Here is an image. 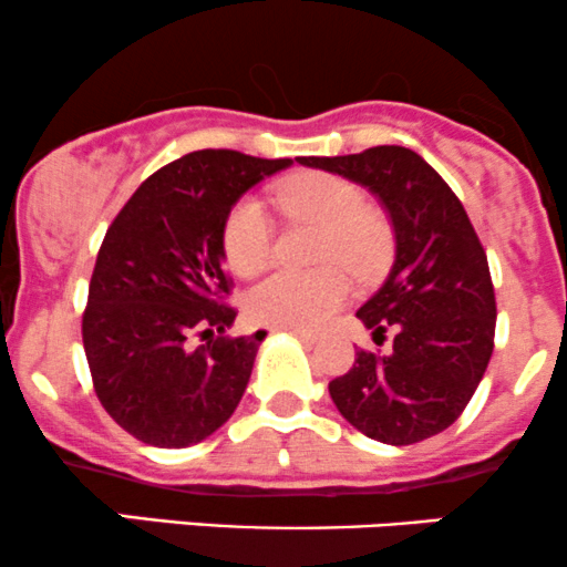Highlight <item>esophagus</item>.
<instances>
[{
  "mask_svg": "<svg viewBox=\"0 0 567 567\" xmlns=\"http://www.w3.org/2000/svg\"><path fill=\"white\" fill-rule=\"evenodd\" d=\"M286 332H289L291 337H297V340H302V342H316V334L308 332V329H286Z\"/></svg>",
  "mask_w": 567,
  "mask_h": 567,
  "instance_id": "obj_1",
  "label": "esophagus"
}]
</instances>
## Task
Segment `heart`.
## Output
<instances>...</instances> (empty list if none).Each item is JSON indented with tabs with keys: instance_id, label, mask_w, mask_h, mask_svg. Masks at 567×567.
<instances>
[{
	"instance_id": "obj_1",
	"label": "heart",
	"mask_w": 567,
	"mask_h": 567,
	"mask_svg": "<svg viewBox=\"0 0 567 567\" xmlns=\"http://www.w3.org/2000/svg\"><path fill=\"white\" fill-rule=\"evenodd\" d=\"M276 200L295 219L323 227L318 262L332 267L316 272H272L249 289L246 313L262 327L316 329L351 297V281L333 265L346 267L359 281L378 276L391 246L388 227L367 208L364 189L334 174L295 176L276 189ZM221 249L238 276L262 270L272 251V221L262 203L254 198L235 203L221 227Z\"/></svg>"
}]
</instances>
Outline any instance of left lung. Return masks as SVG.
Wrapping results in <instances>:
<instances>
[{"label": "left lung", "mask_w": 567, "mask_h": 567, "mask_svg": "<svg viewBox=\"0 0 567 567\" xmlns=\"http://www.w3.org/2000/svg\"><path fill=\"white\" fill-rule=\"evenodd\" d=\"M340 174L385 206L396 259L378 295L355 310L388 353L359 351L329 383V396L353 429L383 444H415L453 425L493 355L495 291L487 254L447 182L406 146L359 155L300 157Z\"/></svg>", "instance_id": "1"}]
</instances>
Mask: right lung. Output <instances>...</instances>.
<instances>
[{
  "label": "right lung",
  "instance_id": "right-lung-1",
  "mask_svg": "<svg viewBox=\"0 0 567 567\" xmlns=\"http://www.w3.org/2000/svg\"><path fill=\"white\" fill-rule=\"evenodd\" d=\"M289 165L189 152L142 182L114 216L95 257L82 346L95 396L138 442L198 444L244 396L265 332L221 337L235 321L221 227L240 195ZM193 333L207 342L189 349Z\"/></svg>",
  "mask_w": 567,
  "mask_h": 567
}]
</instances>
